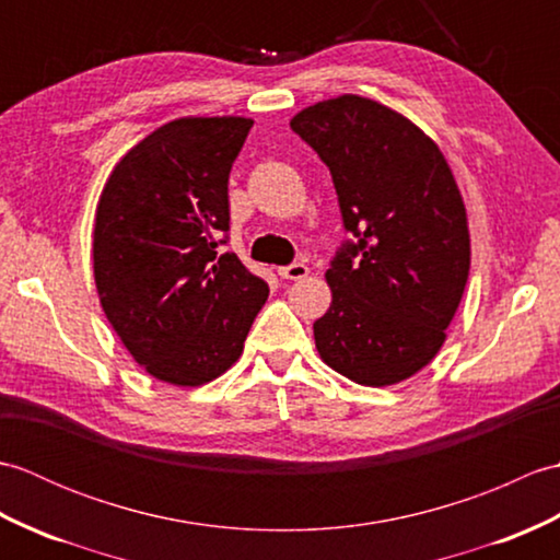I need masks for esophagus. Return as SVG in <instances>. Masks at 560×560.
I'll return each instance as SVG.
<instances>
[{"mask_svg":"<svg viewBox=\"0 0 560 560\" xmlns=\"http://www.w3.org/2000/svg\"><path fill=\"white\" fill-rule=\"evenodd\" d=\"M307 273H311V269H307V265H303V261H295V265H289V267H279V277L289 281H301L307 277Z\"/></svg>","mask_w":560,"mask_h":560,"instance_id":"esophagus-1","label":"esophagus"}]
</instances>
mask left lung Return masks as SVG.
I'll return each mask as SVG.
<instances>
[{
  "label": "left lung",
  "instance_id": "left-lung-1",
  "mask_svg": "<svg viewBox=\"0 0 560 560\" xmlns=\"http://www.w3.org/2000/svg\"><path fill=\"white\" fill-rule=\"evenodd\" d=\"M291 129L327 163L347 231L325 279L315 347L331 371L387 387L435 359L469 277L464 199L435 141L387 105L343 93Z\"/></svg>",
  "mask_w": 560,
  "mask_h": 560
}]
</instances>
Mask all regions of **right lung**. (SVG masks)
Returning <instances> with one entry per match:
<instances>
[{
	"label": "right lung",
	"instance_id": "add662e5",
	"mask_svg": "<svg viewBox=\"0 0 560 560\" xmlns=\"http://www.w3.org/2000/svg\"><path fill=\"white\" fill-rule=\"evenodd\" d=\"M249 117H177L115 163L96 207L93 277L108 323L161 383L199 387L241 359L269 287L229 231V175Z\"/></svg>",
	"mask_w": 560,
	"mask_h": 560
}]
</instances>
